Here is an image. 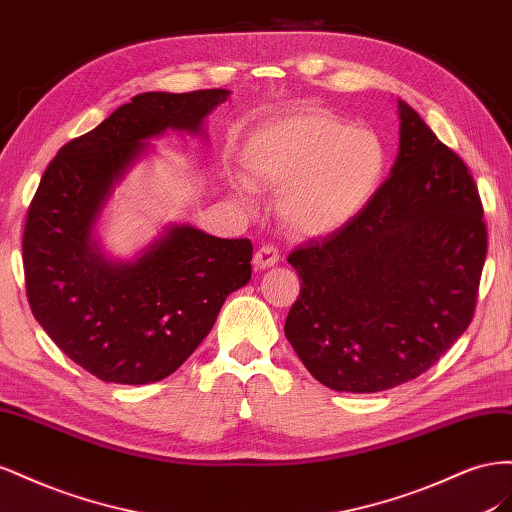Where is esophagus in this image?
Wrapping results in <instances>:
<instances>
[{
    "label": "esophagus",
    "mask_w": 512,
    "mask_h": 512,
    "mask_svg": "<svg viewBox=\"0 0 512 512\" xmlns=\"http://www.w3.org/2000/svg\"><path fill=\"white\" fill-rule=\"evenodd\" d=\"M253 264H255L257 270H266V268L276 266V264H279V248H274L270 244L261 246L253 257Z\"/></svg>",
    "instance_id": "esophagus-1"
}]
</instances>
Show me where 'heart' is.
Here are the masks:
<instances>
[{
	"instance_id": "1",
	"label": "heart",
	"mask_w": 512,
	"mask_h": 512,
	"mask_svg": "<svg viewBox=\"0 0 512 512\" xmlns=\"http://www.w3.org/2000/svg\"><path fill=\"white\" fill-rule=\"evenodd\" d=\"M244 173L231 180L242 201L255 188L281 191L276 216L300 240L328 238L352 225L382 186L388 154L371 130L324 109H298L248 139Z\"/></svg>"
}]
</instances>
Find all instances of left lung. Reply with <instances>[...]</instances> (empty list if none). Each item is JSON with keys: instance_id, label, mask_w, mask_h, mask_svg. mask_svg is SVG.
Wrapping results in <instances>:
<instances>
[{"instance_id": "8db88e82", "label": "left lung", "mask_w": 512, "mask_h": 512, "mask_svg": "<svg viewBox=\"0 0 512 512\" xmlns=\"http://www.w3.org/2000/svg\"><path fill=\"white\" fill-rule=\"evenodd\" d=\"M399 154L367 208L298 246L285 337L339 392H379L431 369L474 315L487 229L463 160L403 100Z\"/></svg>"}]
</instances>
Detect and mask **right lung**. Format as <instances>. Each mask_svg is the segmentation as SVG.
I'll return each instance as SVG.
<instances>
[{"instance_id": "right-lung-1", "label": "right lung", "mask_w": 512, "mask_h": 512, "mask_svg": "<svg viewBox=\"0 0 512 512\" xmlns=\"http://www.w3.org/2000/svg\"><path fill=\"white\" fill-rule=\"evenodd\" d=\"M229 90L145 92L72 139L42 175L23 233L27 300L38 324L87 373L152 384L208 337L229 294L251 281L253 244L169 223L141 251L109 257L96 227L150 139L203 137Z\"/></svg>"}]
</instances>
